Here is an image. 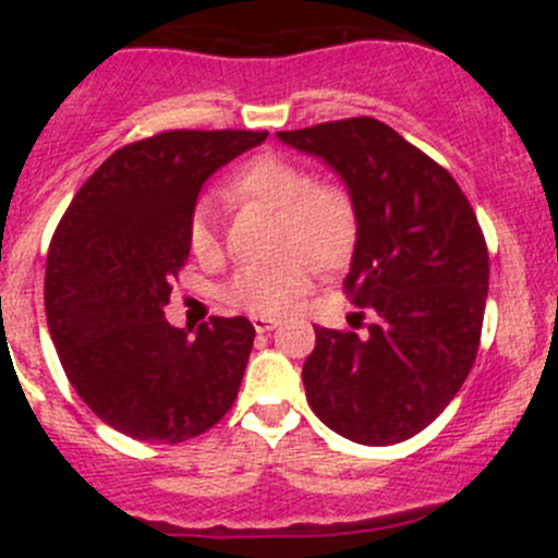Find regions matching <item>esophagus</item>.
Here are the masks:
<instances>
[{"label": "esophagus", "mask_w": 558, "mask_h": 558, "mask_svg": "<svg viewBox=\"0 0 558 558\" xmlns=\"http://www.w3.org/2000/svg\"><path fill=\"white\" fill-rule=\"evenodd\" d=\"M253 329L258 331V335H267V331H272L275 326H278V320L275 318H267V315H253Z\"/></svg>", "instance_id": "obj_1"}]
</instances>
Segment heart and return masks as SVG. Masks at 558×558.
<instances>
[{
    "label": "heart",
    "mask_w": 558,
    "mask_h": 558,
    "mask_svg": "<svg viewBox=\"0 0 558 558\" xmlns=\"http://www.w3.org/2000/svg\"><path fill=\"white\" fill-rule=\"evenodd\" d=\"M238 199L262 202L283 213V247L291 253L275 264H247L227 286L229 305L253 315H283L311 291L315 263L340 267L359 240V216L351 196L337 185L313 183V174L283 156H256L229 185ZM189 247L196 258H213L221 247L216 205L202 199L189 221Z\"/></svg>",
    "instance_id": "obj_1"
}]
</instances>
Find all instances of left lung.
Listing matches in <instances>:
<instances>
[{
    "mask_svg": "<svg viewBox=\"0 0 558 558\" xmlns=\"http://www.w3.org/2000/svg\"><path fill=\"white\" fill-rule=\"evenodd\" d=\"M340 174L359 240L345 291L367 335L315 326L302 367L313 413L362 446L418 435L456 397L481 342L488 251L470 202L437 161L375 118L278 132Z\"/></svg>",
    "mask_w": 558,
    "mask_h": 558,
    "instance_id": "8db88e82",
    "label": "left lung"
}]
</instances>
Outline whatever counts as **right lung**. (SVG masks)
<instances>
[{"label":"right lung","mask_w":558,"mask_h":558,"mask_svg":"<svg viewBox=\"0 0 558 558\" xmlns=\"http://www.w3.org/2000/svg\"><path fill=\"white\" fill-rule=\"evenodd\" d=\"M267 132H165L116 150L56 227L45 315L83 402L121 435L183 442L238 399L256 329L213 315L199 329L165 318L189 258L202 185Z\"/></svg>","instance_id":"add662e5"}]
</instances>
